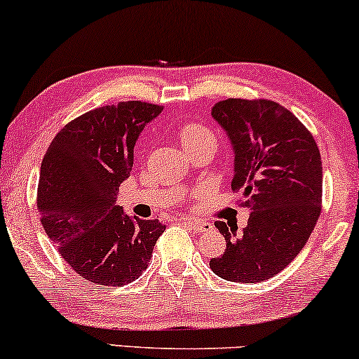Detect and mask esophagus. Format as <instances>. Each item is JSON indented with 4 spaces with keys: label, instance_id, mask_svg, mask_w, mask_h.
Listing matches in <instances>:
<instances>
[{
    "label": "esophagus",
    "instance_id": "1",
    "mask_svg": "<svg viewBox=\"0 0 359 359\" xmlns=\"http://www.w3.org/2000/svg\"><path fill=\"white\" fill-rule=\"evenodd\" d=\"M181 222H184L186 226H189L191 229L196 231V232H206V231H209L212 227L211 224H209V222L198 221V219H189V217H183V219H181Z\"/></svg>",
    "mask_w": 359,
    "mask_h": 359
}]
</instances>
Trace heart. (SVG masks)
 I'll return each mask as SVG.
<instances>
[{"label": "heart", "instance_id": "b5f03b06", "mask_svg": "<svg viewBox=\"0 0 359 359\" xmlns=\"http://www.w3.org/2000/svg\"><path fill=\"white\" fill-rule=\"evenodd\" d=\"M178 138L183 150L203 142H216L211 130L196 122H186L184 125H181V128L178 130Z\"/></svg>", "mask_w": 359, "mask_h": 359}]
</instances>
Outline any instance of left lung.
Listing matches in <instances>:
<instances>
[{"mask_svg":"<svg viewBox=\"0 0 359 359\" xmlns=\"http://www.w3.org/2000/svg\"><path fill=\"white\" fill-rule=\"evenodd\" d=\"M234 150L232 189L249 208L237 234L222 221L221 257L209 262L224 280L254 283L282 272L309 241L322 211V156L315 138L290 110L272 100L227 99L212 107Z\"/></svg>","mask_w":359,"mask_h":359,"instance_id":"1","label":"left lung"}]
</instances>
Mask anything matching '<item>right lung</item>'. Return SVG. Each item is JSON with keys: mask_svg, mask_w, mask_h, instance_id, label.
<instances>
[{"mask_svg": "<svg viewBox=\"0 0 359 359\" xmlns=\"http://www.w3.org/2000/svg\"><path fill=\"white\" fill-rule=\"evenodd\" d=\"M163 107L130 100L90 110L55 135L41 163L37 209L49 239L82 278L122 287L148 267L160 221L138 219L117 204L138 135Z\"/></svg>", "mask_w": 359, "mask_h": 359, "instance_id": "add662e5", "label": "right lung"}]
</instances>
